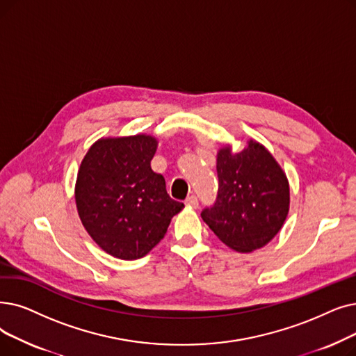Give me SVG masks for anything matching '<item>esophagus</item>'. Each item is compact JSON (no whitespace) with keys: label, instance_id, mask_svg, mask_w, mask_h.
I'll list each match as a JSON object with an SVG mask.
<instances>
[{"label":"esophagus","instance_id":"obj_1","mask_svg":"<svg viewBox=\"0 0 356 356\" xmlns=\"http://www.w3.org/2000/svg\"><path fill=\"white\" fill-rule=\"evenodd\" d=\"M184 204H186L191 208H197L199 207V200H197V197L195 195H192V196L186 197V200H184Z\"/></svg>","mask_w":356,"mask_h":356}]
</instances>
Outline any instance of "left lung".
Returning a JSON list of instances; mask_svg holds the SVG:
<instances>
[{"label":"left lung","mask_w":356,"mask_h":356,"mask_svg":"<svg viewBox=\"0 0 356 356\" xmlns=\"http://www.w3.org/2000/svg\"><path fill=\"white\" fill-rule=\"evenodd\" d=\"M218 193L200 216L231 249L253 252L268 244L285 222L289 186L272 154L259 143L238 154L224 147L216 159Z\"/></svg>","instance_id":"left-lung-1"}]
</instances>
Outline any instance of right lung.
Masks as SVG:
<instances>
[{
	"label": "right lung",
	"instance_id": "1",
	"mask_svg": "<svg viewBox=\"0 0 356 356\" xmlns=\"http://www.w3.org/2000/svg\"><path fill=\"white\" fill-rule=\"evenodd\" d=\"M156 149L149 135L107 138L88 149L80 165L75 202L81 222L99 247L118 259L144 257L184 207L151 170Z\"/></svg>",
	"mask_w": 356,
	"mask_h": 356
}]
</instances>
